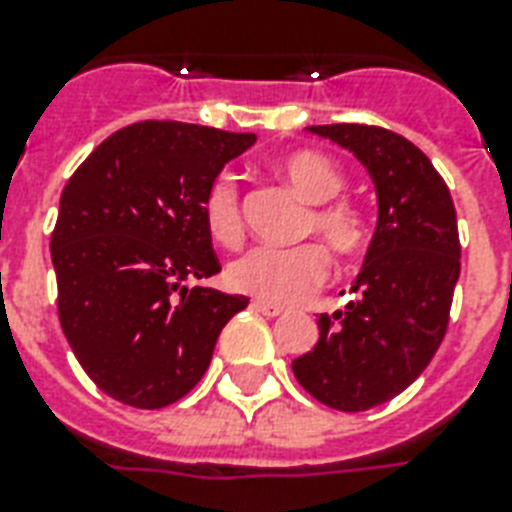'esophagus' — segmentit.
<instances>
[{"instance_id":"esophagus-1","label":"esophagus","mask_w":512,"mask_h":512,"mask_svg":"<svg viewBox=\"0 0 512 512\" xmlns=\"http://www.w3.org/2000/svg\"><path fill=\"white\" fill-rule=\"evenodd\" d=\"M252 311L263 313V316H268V319L284 316V308H279V305H271V303H263V300H255V303H252Z\"/></svg>"}]
</instances>
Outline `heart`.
I'll return each instance as SVG.
<instances>
[{
    "label": "heart",
    "instance_id": "b5f03b06",
    "mask_svg": "<svg viewBox=\"0 0 512 512\" xmlns=\"http://www.w3.org/2000/svg\"><path fill=\"white\" fill-rule=\"evenodd\" d=\"M276 175L305 204H311L303 217V236L316 233L340 255H356L366 247L369 231L361 209L337 199L345 188V177L332 159L316 151H295L276 162ZM201 220L212 241L223 247H236L244 239L241 199L231 177H215L209 183L201 199ZM327 273L329 257L319 244L295 249L255 247L228 263L225 284L263 303L295 305L303 303Z\"/></svg>",
    "mask_w": 512,
    "mask_h": 512
}]
</instances>
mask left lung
I'll return each mask as SVG.
<instances>
[{
	"instance_id": "8db88e82",
	"label": "left lung",
	"mask_w": 512,
	"mask_h": 512,
	"mask_svg": "<svg viewBox=\"0 0 512 512\" xmlns=\"http://www.w3.org/2000/svg\"><path fill=\"white\" fill-rule=\"evenodd\" d=\"M369 172L377 228L342 311L321 313L319 342L292 372L321 404L364 412L409 388L436 356L460 281V236L449 188L420 148L366 124H319Z\"/></svg>"
}]
</instances>
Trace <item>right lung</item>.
Segmentation results:
<instances>
[{
  "label": "right lung",
  "instance_id": "1",
  "mask_svg": "<svg viewBox=\"0 0 512 512\" xmlns=\"http://www.w3.org/2000/svg\"><path fill=\"white\" fill-rule=\"evenodd\" d=\"M255 140L199 124H130L63 188L50 241L60 327L84 372L116 401L175 404L204 377L225 324L249 305L185 279L220 271L201 199Z\"/></svg>",
  "mask_w": 512,
  "mask_h": 512
}]
</instances>
